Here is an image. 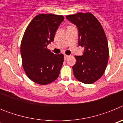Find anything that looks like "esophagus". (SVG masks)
I'll return each instance as SVG.
<instances>
[{
  "mask_svg": "<svg viewBox=\"0 0 123 123\" xmlns=\"http://www.w3.org/2000/svg\"><path fill=\"white\" fill-rule=\"evenodd\" d=\"M69 55H66V54H65V55H64V58H65V60L66 59H67V58H68V57H69Z\"/></svg>",
  "mask_w": 123,
  "mask_h": 123,
  "instance_id": "1",
  "label": "esophagus"
}]
</instances>
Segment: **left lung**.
<instances>
[{
    "label": "left lung",
    "instance_id": "1",
    "mask_svg": "<svg viewBox=\"0 0 123 123\" xmlns=\"http://www.w3.org/2000/svg\"><path fill=\"white\" fill-rule=\"evenodd\" d=\"M79 31V45L84 47L82 56H75L73 67L76 79L82 83H94L103 76L109 58L108 44L100 23L90 12L66 16Z\"/></svg>",
    "mask_w": 123,
    "mask_h": 123
}]
</instances>
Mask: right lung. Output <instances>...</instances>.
<instances>
[{"mask_svg":"<svg viewBox=\"0 0 123 123\" xmlns=\"http://www.w3.org/2000/svg\"><path fill=\"white\" fill-rule=\"evenodd\" d=\"M63 19V15L39 14L25 30L20 49L22 66L27 76L36 83L47 85L59 76L63 54H53L47 46L54 41L55 32Z\"/></svg>","mask_w":123,"mask_h":123,"instance_id":"1","label":"right lung"}]
</instances>
